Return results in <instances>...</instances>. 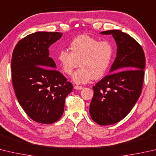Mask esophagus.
Returning <instances> with one entry per match:
<instances>
[{
	"label": "esophagus",
	"instance_id": "34e87169",
	"mask_svg": "<svg viewBox=\"0 0 156 156\" xmlns=\"http://www.w3.org/2000/svg\"><path fill=\"white\" fill-rule=\"evenodd\" d=\"M74 89L76 90H81L83 89V87L82 86H78V85H76L74 86Z\"/></svg>",
	"mask_w": 156,
	"mask_h": 156
}]
</instances>
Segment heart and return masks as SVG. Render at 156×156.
Listing matches in <instances>:
<instances>
[{
	"mask_svg": "<svg viewBox=\"0 0 156 156\" xmlns=\"http://www.w3.org/2000/svg\"><path fill=\"white\" fill-rule=\"evenodd\" d=\"M70 52L64 49L57 54L56 61L62 72L71 75L76 67L72 79L76 83L85 84L92 79L105 76L111 66L114 56V45L110 41H100L87 35L77 37L70 42Z\"/></svg>",
	"mask_w": 156,
	"mask_h": 156,
	"instance_id": "obj_1",
	"label": "heart"
}]
</instances>
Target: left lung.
I'll list each match as a JSON object with an SVG mask.
<instances>
[{
    "label": "left lung",
    "mask_w": 156,
    "mask_h": 156,
    "mask_svg": "<svg viewBox=\"0 0 156 156\" xmlns=\"http://www.w3.org/2000/svg\"><path fill=\"white\" fill-rule=\"evenodd\" d=\"M101 33L112 35L117 45V57L110 68L112 73L93 87L94 94L89 112L95 123L107 126L126 117L139 98L145 75V56L140 45L127 34L119 30Z\"/></svg>",
    "instance_id": "obj_1"
}]
</instances>
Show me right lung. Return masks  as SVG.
Instances as JSON below:
<instances>
[{
  "label": "right lung",
  "instance_id": "1",
  "mask_svg": "<svg viewBox=\"0 0 156 156\" xmlns=\"http://www.w3.org/2000/svg\"><path fill=\"white\" fill-rule=\"evenodd\" d=\"M62 36L58 32H36L20 40L11 58L12 84L18 102L33 121L56 122L73 85L55 69L49 47Z\"/></svg>",
  "mask_w": 156,
  "mask_h": 156
}]
</instances>
